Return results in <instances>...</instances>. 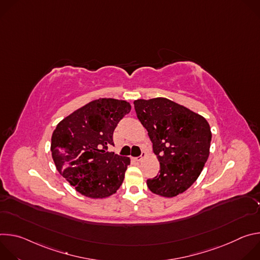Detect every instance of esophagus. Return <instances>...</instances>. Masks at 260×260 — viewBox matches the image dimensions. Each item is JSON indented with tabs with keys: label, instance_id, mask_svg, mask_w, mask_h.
Here are the masks:
<instances>
[{
	"label": "esophagus",
	"instance_id": "1",
	"mask_svg": "<svg viewBox=\"0 0 260 260\" xmlns=\"http://www.w3.org/2000/svg\"><path fill=\"white\" fill-rule=\"evenodd\" d=\"M145 157H146V153H145V152H142L141 156H139V157H135L134 159H135L136 161H142V160H143Z\"/></svg>",
	"mask_w": 260,
	"mask_h": 260
}]
</instances>
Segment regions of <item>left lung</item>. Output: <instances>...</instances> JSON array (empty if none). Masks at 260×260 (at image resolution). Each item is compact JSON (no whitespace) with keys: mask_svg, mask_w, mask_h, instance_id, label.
Listing matches in <instances>:
<instances>
[{"mask_svg":"<svg viewBox=\"0 0 260 260\" xmlns=\"http://www.w3.org/2000/svg\"><path fill=\"white\" fill-rule=\"evenodd\" d=\"M135 110L153 144L159 175L147 180L151 192L174 198L201 175L210 154L212 133L205 117L166 98L136 100Z\"/></svg>","mask_w":260,"mask_h":260,"instance_id":"8db88e82","label":"left lung"}]
</instances>
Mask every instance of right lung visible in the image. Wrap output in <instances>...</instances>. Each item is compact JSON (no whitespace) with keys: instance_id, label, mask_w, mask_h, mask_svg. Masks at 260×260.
<instances>
[{"instance_id":"1","label":"right lung","mask_w":260,"mask_h":260,"mask_svg":"<svg viewBox=\"0 0 260 260\" xmlns=\"http://www.w3.org/2000/svg\"><path fill=\"white\" fill-rule=\"evenodd\" d=\"M131 109L126 101L99 99L56 125L50 146L53 161L59 174L82 196L106 199L121 186L131 159L107 149L114 145V129Z\"/></svg>"}]
</instances>
